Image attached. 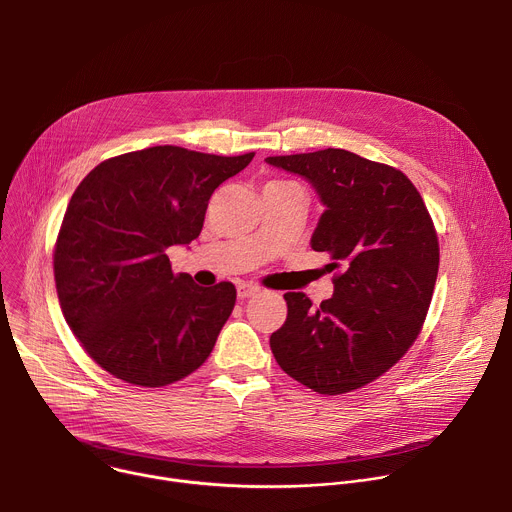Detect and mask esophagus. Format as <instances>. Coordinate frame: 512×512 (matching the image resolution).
<instances>
[{
    "label": "esophagus",
    "mask_w": 512,
    "mask_h": 512,
    "mask_svg": "<svg viewBox=\"0 0 512 512\" xmlns=\"http://www.w3.org/2000/svg\"><path fill=\"white\" fill-rule=\"evenodd\" d=\"M259 291H261V287H259V285H255V283H239V287H237V296H239L241 300H247V298L257 296Z\"/></svg>",
    "instance_id": "esophagus-1"
}]
</instances>
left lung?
I'll use <instances>...</instances> for the list:
<instances>
[{"label": "left lung", "instance_id": "left-lung-1", "mask_svg": "<svg viewBox=\"0 0 512 512\" xmlns=\"http://www.w3.org/2000/svg\"><path fill=\"white\" fill-rule=\"evenodd\" d=\"M304 176L326 210L312 249L328 253L334 296L320 306L287 291V318L269 344L279 367L320 395L373 383L417 340L440 267V241L413 182L346 150L271 156Z\"/></svg>", "mask_w": 512, "mask_h": 512}]
</instances>
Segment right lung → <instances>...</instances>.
Returning a JSON list of instances; mask_svg holds the SVG:
<instances>
[{"label":"right lung","instance_id":"1","mask_svg":"<svg viewBox=\"0 0 512 512\" xmlns=\"http://www.w3.org/2000/svg\"><path fill=\"white\" fill-rule=\"evenodd\" d=\"M253 156L156 145L101 162L72 194L52 255L56 294L72 334L115 379L166 387L210 356L237 289L174 273L166 249L200 235L212 192Z\"/></svg>","mask_w":512,"mask_h":512}]
</instances>
